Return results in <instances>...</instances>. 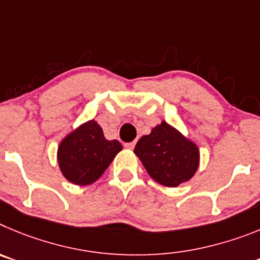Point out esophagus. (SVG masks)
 Returning <instances> with one entry per match:
<instances>
[{
    "label": "esophagus",
    "mask_w": 260,
    "mask_h": 260,
    "mask_svg": "<svg viewBox=\"0 0 260 260\" xmlns=\"http://www.w3.org/2000/svg\"><path fill=\"white\" fill-rule=\"evenodd\" d=\"M135 145H136V142L133 141V142H128V144H124V146L127 147V149H129V150H132L133 147H135Z\"/></svg>",
    "instance_id": "esophagus-1"
}]
</instances>
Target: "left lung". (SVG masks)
<instances>
[{
    "label": "left lung",
    "instance_id": "1",
    "mask_svg": "<svg viewBox=\"0 0 260 260\" xmlns=\"http://www.w3.org/2000/svg\"><path fill=\"white\" fill-rule=\"evenodd\" d=\"M135 154L147 174L166 186L176 188L191 179L200 163L198 147L166 121L142 136L136 144Z\"/></svg>",
    "mask_w": 260,
    "mask_h": 260
}]
</instances>
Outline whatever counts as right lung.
<instances>
[{
  "mask_svg": "<svg viewBox=\"0 0 260 260\" xmlns=\"http://www.w3.org/2000/svg\"><path fill=\"white\" fill-rule=\"evenodd\" d=\"M123 149L118 140L105 139L97 121L89 120L70 133L58 147L63 176L76 185H89L102 176Z\"/></svg>",
  "mask_w": 260,
  "mask_h": 260,
  "instance_id": "1",
  "label": "right lung"
}]
</instances>
